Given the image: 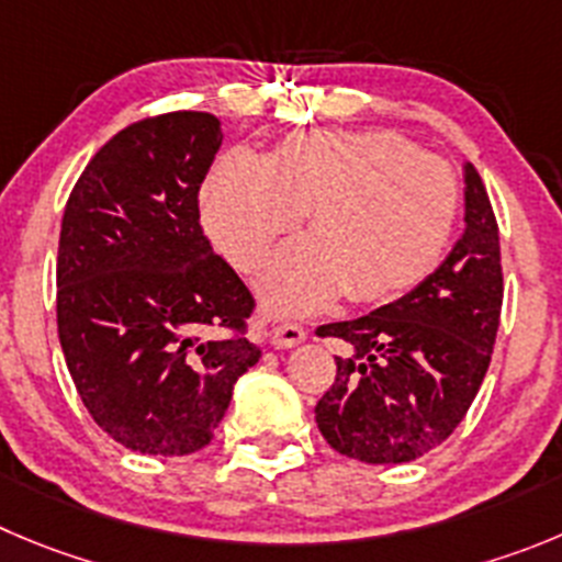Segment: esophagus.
I'll return each mask as SVG.
<instances>
[{
    "mask_svg": "<svg viewBox=\"0 0 562 562\" xmlns=\"http://www.w3.org/2000/svg\"><path fill=\"white\" fill-rule=\"evenodd\" d=\"M305 338V327H299V324H282V327H277L274 333H271V344H274L277 349H293V346H299Z\"/></svg>",
    "mask_w": 562,
    "mask_h": 562,
    "instance_id": "obj_1",
    "label": "esophagus"
}]
</instances>
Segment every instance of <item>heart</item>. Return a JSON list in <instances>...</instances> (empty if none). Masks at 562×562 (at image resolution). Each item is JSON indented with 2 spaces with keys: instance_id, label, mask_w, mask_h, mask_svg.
I'll list each match as a JSON object with an SVG mask.
<instances>
[{
  "instance_id": "b5f03b06",
  "label": "heart",
  "mask_w": 562,
  "mask_h": 562,
  "mask_svg": "<svg viewBox=\"0 0 562 562\" xmlns=\"http://www.w3.org/2000/svg\"><path fill=\"white\" fill-rule=\"evenodd\" d=\"M458 180L396 133L311 130L269 155L233 149L210 171L202 222L240 271H255L307 213V238L282 246L257 280L266 311L305 316L340 293L400 296L438 263L458 216Z\"/></svg>"
}]
</instances>
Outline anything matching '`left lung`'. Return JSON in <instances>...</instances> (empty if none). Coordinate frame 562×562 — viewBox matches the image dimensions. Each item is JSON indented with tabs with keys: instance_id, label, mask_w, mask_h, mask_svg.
<instances>
[{
	"instance_id": "1",
	"label": "left lung",
	"mask_w": 562,
	"mask_h": 562,
	"mask_svg": "<svg viewBox=\"0 0 562 562\" xmlns=\"http://www.w3.org/2000/svg\"><path fill=\"white\" fill-rule=\"evenodd\" d=\"M465 229L429 277L369 316L318 327L349 355L316 405L335 452L411 463L449 438L491 366L502 313L499 227L485 186L463 166Z\"/></svg>"
}]
</instances>
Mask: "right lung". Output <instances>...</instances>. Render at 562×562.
Instances as JSON below:
<instances>
[{"label":"right lung","instance_id":"obj_1","mask_svg":"<svg viewBox=\"0 0 562 562\" xmlns=\"http://www.w3.org/2000/svg\"><path fill=\"white\" fill-rule=\"evenodd\" d=\"M222 122L177 110L93 155L63 213L57 335L82 405L140 454L199 452L260 360L255 299L199 224Z\"/></svg>","mask_w":562,"mask_h":562}]
</instances>
